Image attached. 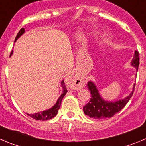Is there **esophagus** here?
<instances>
[{
  "label": "esophagus",
  "mask_w": 146,
  "mask_h": 146,
  "mask_svg": "<svg viewBox=\"0 0 146 146\" xmlns=\"http://www.w3.org/2000/svg\"><path fill=\"white\" fill-rule=\"evenodd\" d=\"M71 85L72 87L75 89H80L83 88L85 86L84 80L79 77H73L71 79Z\"/></svg>",
  "instance_id": "obj_1"
}]
</instances>
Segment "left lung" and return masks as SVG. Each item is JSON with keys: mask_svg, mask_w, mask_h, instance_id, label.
Here are the masks:
<instances>
[{"mask_svg": "<svg viewBox=\"0 0 146 146\" xmlns=\"http://www.w3.org/2000/svg\"><path fill=\"white\" fill-rule=\"evenodd\" d=\"M139 64V52L135 51V56L131 61V65L135 66L137 70H138ZM87 88H88L89 91H91V96L90 101L83 107V111L86 115L95 119L112 118L126 106V104L129 101L130 98L133 94L132 91L125 99L115 102H111L104 101L100 96L97 88L92 82L90 81L88 82Z\"/></svg>", "mask_w": 146, "mask_h": 146, "instance_id": "left-lung-1", "label": "left lung"}]
</instances>
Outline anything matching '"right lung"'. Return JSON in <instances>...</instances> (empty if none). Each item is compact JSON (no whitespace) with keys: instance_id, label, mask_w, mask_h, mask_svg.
Instances as JSON below:
<instances>
[{"instance_id":"obj_1","label":"right lung","mask_w":146,"mask_h":146,"mask_svg":"<svg viewBox=\"0 0 146 146\" xmlns=\"http://www.w3.org/2000/svg\"><path fill=\"white\" fill-rule=\"evenodd\" d=\"M24 32H25V28H22L20 30V31L18 32L16 38H15V41H16V40L17 39V38H19L22 34H23ZM11 53H12V52H11ZM61 86L62 87H63V88H64V91H63V93H62V94L60 95V97L58 98V99L56 104H55L52 108L49 109L48 110H45V111L42 112V113H36V114H27V115H29L31 118H33V119L35 120H37V121H47V120H50L51 119V118H54V117L58 114V110L60 107V104H61L62 99H63L64 96L66 95V94L68 92V91H67L66 88L65 83H64V80L61 82Z\"/></svg>"}]
</instances>
